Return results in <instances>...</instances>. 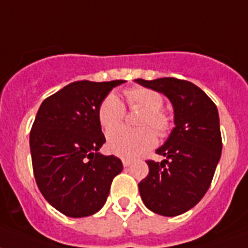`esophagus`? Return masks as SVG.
I'll return each mask as SVG.
<instances>
[{
	"label": "esophagus",
	"instance_id": "obj_1",
	"mask_svg": "<svg viewBox=\"0 0 248 248\" xmlns=\"http://www.w3.org/2000/svg\"><path fill=\"white\" fill-rule=\"evenodd\" d=\"M132 159H126V158H124L123 159V166H124V167H128V166H130L132 165Z\"/></svg>",
	"mask_w": 248,
	"mask_h": 248
}]
</instances>
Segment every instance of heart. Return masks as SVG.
<instances>
[{"label": "heart", "instance_id": "obj_1", "mask_svg": "<svg viewBox=\"0 0 248 248\" xmlns=\"http://www.w3.org/2000/svg\"><path fill=\"white\" fill-rule=\"evenodd\" d=\"M125 99L129 108L144 110L138 125L142 129L130 130L126 128H112L120 125L125 115V106L115 93H109L104 97L97 109L100 125L108 134V149L123 158H133L152 148L156 144V134L163 137L171 128L169 114L162 110L163 97L155 90L147 87H130L125 91ZM152 127L154 130L150 129Z\"/></svg>", "mask_w": 248, "mask_h": 248}]
</instances>
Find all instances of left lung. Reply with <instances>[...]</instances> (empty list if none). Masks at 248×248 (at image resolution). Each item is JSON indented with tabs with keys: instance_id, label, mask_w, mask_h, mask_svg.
Segmentation results:
<instances>
[{
	"instance_id": "1",
	"label": "left lung",
	"mask_w": 248,
	"mask_h": 248,
	"mask_svg": "<svg viewBox=\"0 0 248 248\" xmlns=\"http://www.w3.org/2000/svg\"><path fill=\"white\" fill-rule=\"evenodd\" d=\"M136 82L171 101L175 128L156 153L162 162L147 161L149 173L138 184L144 205L159 216L175 217L202 200L222 155L219 115L205 92L189 81L165 77Z\"/></svg>"
}]
</instances>
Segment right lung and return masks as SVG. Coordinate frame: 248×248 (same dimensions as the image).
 Masks as SVG:
<instances>
[{"label":"right lung","instance_id":"right-lung-1","mask_svg":"<svg viewBox=\"0 0 248 248\" xmlns=\"http://www.w3.org/2000/svg\"><path fill=\"white\" fill-rule=\"evenodd\" d=\"M77 81L46 97L30 132V152L36 185L46 202L72 218L95 214L109 195L123 163L99 149L106 142L97 109L115 86Z\"/></svg>","mask_w":248,"mask_h":248}]
</instances>
